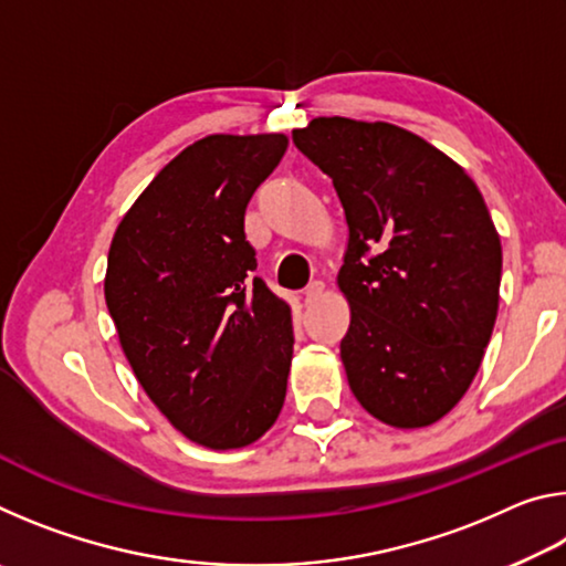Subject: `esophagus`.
Here are the masks:
<instances>
[{
  "instance_id": "esophagus-1",
  "label": "esophagus",
  "mask_w": 566,
  "mask_h": 566,
  "mask_svg": "<svg viewBox=\"0 0 566 566\" xmlns=\"http://www.w3.org/2000/svg\"><path fill=\"white\" fill-rule=\"evenodd\" d=\"M322 292H324V282H322V280H314V282H310V286H306V290H304V300H306V302L319 300Z\"/></svg>"
}]
</instances>
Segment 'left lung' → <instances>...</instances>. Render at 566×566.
Listing matches in <instances>:
<instances>
[{
    "label": "left lung",
    "mask_w": 566,
    "mask_h": 566,
    "mask_svg": "<svg viewBox=\"0 0 566 566\" xmlns=\"http://www.w3.org/2000/svg\"><path fill=\"white\" fill-rule=\"evenodd\" d=\"M292 139L332 177L349 227V387L397 429L434 424L472 385L500 310L502 244L472 177L387 122L317 117Z\"/></svg>",
    "instance_id": "left-lung-1"
}]
</instances>
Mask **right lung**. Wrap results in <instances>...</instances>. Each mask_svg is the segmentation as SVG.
<instances>
[{
  "instance_id": "1",
  "label": "right lung",
  "mask_w": 566,
  "mask_h": 566,
  "mask_svg": "<svg viewBox=\"0 0 566 566\" xmlns=\"http://www.w3.org/2000/svg\"><path fill=\"white\" fill-rule=\"evenodd\" d=\"M284 134H209L149 181L114 232L104 300L134 377L171 427L239 449L280 417L292 310L260 276L244 212Z\"/></svg>"
}]
</instances>
